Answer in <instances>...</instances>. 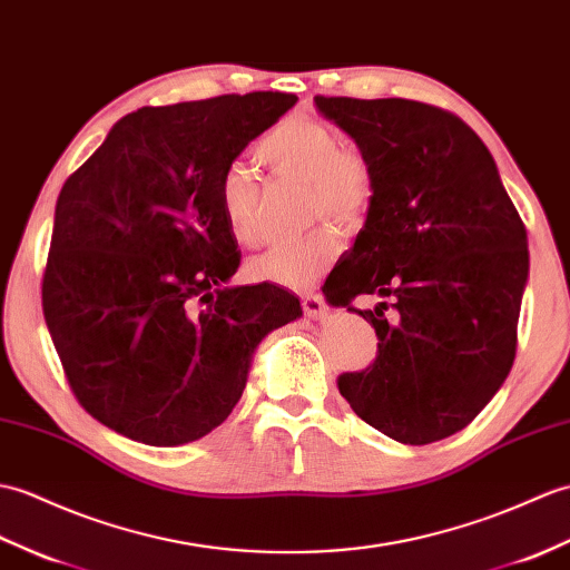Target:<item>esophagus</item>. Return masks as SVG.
Returning <instances> with one entry per match:
<instances>
[{
    "mask_svg": "<svg viewBox=\"0 0 570 570\" xmlns=\"http://www.w3.org/2000/svg\"><path fill=\"white\" fill-rule=\"evenodd\" d=\"M301 306H303V313H306L311 321H323V317L327 315V303L321 294H303Z\"/></svg>",
    "mask_w": 570,
    "mask_h": 570,
    "instance_id": "34e87169",
    "label": "esophagus"
}]
</instances>
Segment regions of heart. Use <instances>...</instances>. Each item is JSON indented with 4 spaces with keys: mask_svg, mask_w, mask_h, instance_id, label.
<instances>
[{
    "mask_svg": "<svg viewBox=\"0 0 570 570\" xmlns=\"http://www.w3.org/2000/svg\"><path fill=\"white\" fill-rule=\"evenodd\" d=\"M257 157L276 175L306 181L311 218L330 216L342 225L360 220L374 196V177L364 157L337 142L333 128L308 116H291L269 128L257 142ZM218 204L225 225L240 245H257L259 184L255 171L235 163L223 171ZM340 249L333 225H317L308 235L269 247L249 259V276L288 288L311 286Z\"/></svg>",
    "mask_w": 570,
    "mask_h": 570,
    "instance_id": "heart-1",
    "label": "heart"
}]
</instances>
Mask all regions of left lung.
I'll use <instances>...</instances> for the list:
<instances>
[{
    "label": "left lung",
    "mask_w": 570,
    "mask_h": 570,
    "mask_svg": "<svg viewBox=\"0 0 570 570\" xmlns=\"http://www.w3.org/2000/svg\"><path fill=\"white\" fill-rule=\"evenodd\" d=\"M356 142L374 177L372 206L323 286L333 306L393 297L374 325L379 352L337 389L368 425L401 444L464 430L505 383L529 274L527 230L483 140L436 106L315 97Z\"/></svg>",
    "instance_id": "1"
}]
</instances>
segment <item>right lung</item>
Segmentation results:
<instances>
[{
	"label": "right lung",
	"instance_id": "1",
	"mask_svg": "<svg viewBox=\"0 0 570 570\" xmlns=\"http://www.w3.org/2000/svg\"><path fill=\"white\" fill-rule=\"evenodd\" d=\"M298 101L249 91L124 116L62 184L43 315L75 399L150 446L216 430L272 330L301 315L274 284L225 286L240 267L223 171Z\"/></svg>",
	"mask_w": 570,
	"mask_h": 570
}]
</instances>
